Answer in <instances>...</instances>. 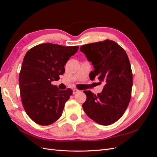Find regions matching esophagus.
Masks as SVG:
<instances>
[{
    "instance_id": "1",
    "label": "esophagus",
    "mask_w": 157,
    "mask_h": 157,
    "mask_svg": "<svg viewBox=\"0 0 157 157\" xmlns=\"http://www.w3.org/2000/svg\"><path fill=\"white\" fill-rule=\"evenodd\" d=\"M73 94H77V92H79V90H77V89H76V88H75V89H73Z\"/></svg>"
}]
</instances>
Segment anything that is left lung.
Segmentation results:
<instances>
[{"instance_id": "left-lung-1", "label": "left lung", "mask_w": 157, "mask_h": 157, "mask_svg": "<svg viewBox=\"0 0 157 157\" xmlns=\"http://www.w3.org/2000/svg\"><path fill=\"white\" fill-rule=\"evenodd\" d=\"M80 50L94 65L90 80L96 78L99 83L105 84L98 95L84 90V111L99 124H113L124 113L131 99L133 80L128 57L121 46L109 39L82 45Z\"/></svg>"}]
</instances>
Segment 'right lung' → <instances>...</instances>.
Masks as SVG:
<instances>
[{
	"label": "right lung",
	"instance_id": "1",
	"mask_svg": "<svg viewBox=\"0 0 157 157\" xmlns=\"http://www.w3.org/2000/svg\"><path fill=\"white\" fill-rule=\"evenodd\" d=\"M78 49V46L44 43L26 53L19 75L20 96L27 115L36 124L50 125L62 115L73 90H61L52 82L65 73L64 65Z\"/></svg>",
	"mask_w": 157,
	"mask_h": 157
}]
</instances>
